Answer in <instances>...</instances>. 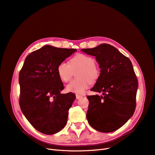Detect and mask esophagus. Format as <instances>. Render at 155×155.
I'll return each mask as SVG.
<instances>
[{
    "label": "esophagus",
    "instance_id": "1",
    "mask_svg": "<svg viewBox=\"0 0 155 155\" xmlns=\"http://www.w3.org/2000/svg\"><path fill=\"white\" fill-rule=\"evenodd\" d=\"M83 96L82 95H76V99H79V98H81V97H82Z\"/></svg>",
    "mask_w": 155,
    "mask_h": 155
}]
</instances>
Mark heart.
<instances>
[{"instance_id":"1","label":"heart","mask_w":155,"mask_h":155,"mask_svg":"<svg viewBox=\"0 0 155 155\" xmlns=\"http://www.w3.org/2000/svg\"><path fill=\"white\" fill-rule=\"evenodd\" d=\"M78 79L71 81L66 86L67 91L82 94L87 90L91 83H95L100 76V70L95 64V60L88 55L78 54L72 58L69 64L61 61L57 67V73L60 79L67 82L71 79L73 72L79 69Z\"/></svg>"}]
</instances>
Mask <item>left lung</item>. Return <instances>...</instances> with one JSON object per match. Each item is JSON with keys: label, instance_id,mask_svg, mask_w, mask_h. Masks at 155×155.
Instances as JSON below:
<instances>
[{"label": "left lung", "instance_id": "obj_1", "mask_svg": "<svg viewBox=\"0 0 155 155\" xmlns=\"http://www.w3.org/2000/svg\"><path fill=\"white\" fill-rule=\"evenodd\" d=\"M81 51L95 57L101 69L100 76L91 91L102 95L87 96L88 121L97 131L114 132L127 122L135 109L138 81L132 64L108 44Z\"/></svg>", "mask_w": 155, "mask_h": 155}]
</instances>
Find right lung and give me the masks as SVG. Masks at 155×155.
Here are the masks:
<instances>
[{
  "label": "right lung",
  "mask_w": 155,
  "mask_h": 155,
  "mask_svg": "<svg viewBox=\"0 0 155 155\" xmlns=\"http://www.w3.org/2000/svg\"><path fill=\"white\" fill-rule=\"evenodd\" d=\"M75 51L76 49L45 46L28 55L20 72L21 110L30 124L42 134H56L67 123L76 95L72 92L60 94L64 86L57 67Z\"/></svg>",
  "instance_id": "obj_1"
}]
</instances>
